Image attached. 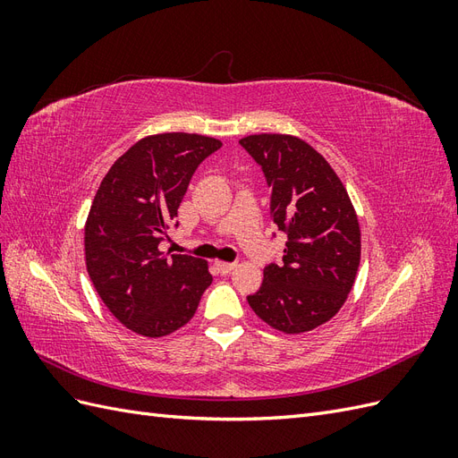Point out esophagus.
Instances as JSON below:
<instances>
[{"label": "esophagus", "mask_w": 458, "mask_h": 458, "mask_svg": "<svg viewBox=\"0 0 458 458\" xmlns=\"http://www.w3.org/2000/svg\"><path fill=\"white\" fill-rule=\"evenodd\" d=\"M214 266H216V269L221 273V275H227V273H231L234 267H237V263H234V261H216L214 263Z\"/></svg>", "instance_id": "esophagus-1"}]
</instances>
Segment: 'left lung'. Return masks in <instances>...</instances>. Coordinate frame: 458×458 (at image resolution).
<instances>
[{
  "instance_id": "1",
  "label": "left lung",
  "mask_w": 458,
  "mask_h": 458,
  "mask_svg": "<svg viewBox=\"0 0 458 458\" xmlns=\"http://www.w3.org/2000/svg\"><path fill=\"white\" fill-rule=\"evenodd\" d=\"M239 143L261 165L273 224L288 234L283 263L263 269L248 303L275 330L301 335L330 321L352 293L361 261L355 208L325 157L300 137L258 133Z\"/></svg>"
}]
</instances>
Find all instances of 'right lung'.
Masks as SVG:
<instances>
[{
	"mask_svg": "<svg viewBox=\"0 0 458 458\" xmlns=\"http://www.w3.org/2000/svg\"><path fill=\"white\" fill-rule=\"evenodd\" d=\"M219 147L199 133L143 137L97 189L84 229L88 273L108 311L137 335L160 338L182 328L212 284L204 259L158 246L170 239L192 174Z\"/></svg>",
	"mask_w": 458,
	"mask_h": 458,
	"instance_id": "obj_1",
	"label": "right lung"
}]
</instances>
